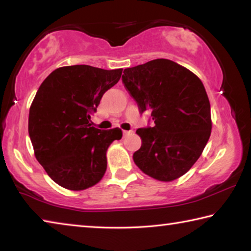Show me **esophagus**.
Masks as SVG:
<instances>
[{
  "label": "esophagus",
  "instance_id": "esophagus-1",
  "mask_svg": "<svg viewBox=\"0 0 251 251\" xmlns=\"http://www.w3.org/2000/svg\"><path fill=\"white\" fill-rule=\"evenodd\" d=\"M130 133H133V130H123V134L124 135H128Z\"/></svg>",
  "mask_w": 251,
  "mask_h": 251
}]
</instances>
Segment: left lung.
<instances>
[{"label": "left lung", "instance_id": "1", "mask_svg": "<svg viewBox=\"0 0 251 251\" xmlns=\"http://www.w3.org/2000/svg\"><path fill=\"white\" fill-rule=\"evenodd\" d=\"M127 92L154 126L138 128L142 146L133 159L146 175L172 181L196 163L210 137V103L196 75L171 59L124 70Z\"/></svg>", "mask_w": 251, "mask_h": 251}]
</instances>
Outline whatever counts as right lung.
<instances>
[{
  "mask_svg": "<svg viewBox=\"0 0 251 251\" xmlns=\"http://www.w3.org/2000/svg\"><path fill=\"white\" fill-rule=\"evenodd\" d=\"M122 71L64 66L41 84L29 108L28 135L37 161L59 186L83 190L103 178L106 151L123 134L91 126V115Z\"/></svg>",
  "mask_w": 251,
  "mask_h": 251,
  "instance_id": "obj_1",
  "label": "right lung"
}]
</instances>
